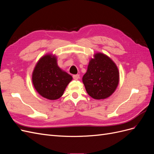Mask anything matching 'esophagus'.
Segmentation results:
<instances>
[{
    "instance_id": "34e87169",
    "label": "esophagus",
    "mask_w": 154,
    "mask_h": 154,
    "mask_svg": "<svg viewBox=\"0 0 154 154\" xmlns=\"http://www.w3.org/2000/svg\"><path fill=\"white\" fill-rule=\"evenodd\" d=\"M72 77H73L74 80H78V79L80 78V75H79V74H74V75L72 76Z\"/></svg>"
}]
</instances>
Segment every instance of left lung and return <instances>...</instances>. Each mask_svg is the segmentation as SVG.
<instances>
[{"instance_id":"obj_1","label":"left lung","mask_w":154,"mask_h":154,"mask_svg":"<svg viewBox=\"0 0 154 154\" xmlns=\"http://www.w3.org/2000/svg\"><path fill=\"white\" fill-rule=\"evenodd\" d=\"M82 81L88 94L96 100L110 96L119 82L118 68L108 56L97 53L91 58Z\"/></svg>"}]
</instances>
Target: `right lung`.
I'll use <instances>...</instances> for the list:
<instances>
[{
  "mask_svg": "<svg viewBox=\"0 0 154 154\" xmlns=\"http://www.w3.org/2000/svg\"><path fill=\"white\" fill-rule=\"evenodd\" d=\"M72 77L60 68L57 58L48 53L42 57L32 73V82L38 94L49 100L60 98Z\"/></svg>",
  "mask_w": 154,
  "mask_h": 154,
  "instance_id": "obj_1",
  "label": "right lung"
}]
</instances>
